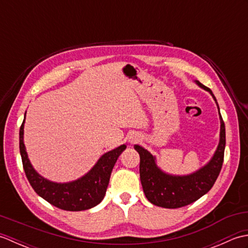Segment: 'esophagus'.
Masks as SVG:
<instances>
[{"label": "esophagus", "mask_w": 248, "mask_h": 248, "mask_svg": "<svg viewBox=\"0 0 248 248\" xmlns=\"http://www.w3.org/2000/svg\"><path fill=\"white\" fill-rule=\"evenodd\" d=\"M139 140H140V136L136 135V134H132L129 138L130 143H135V141H139Z\"/></svg>", "instance_id": "esophagus-1"}]
</instances>
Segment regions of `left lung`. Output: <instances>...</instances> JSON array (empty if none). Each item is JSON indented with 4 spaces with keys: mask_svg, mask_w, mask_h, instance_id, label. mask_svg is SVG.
Returning <instances> with one entry per match:
<instances>
[{
    "mask_svg": "<svg viewBox=\"0 0 248 248\" xmlns=\"http://www.w3.org/2000/svg\"><path fill=\"white\" fill-rule=\"evenodd\" d=\"M195 83L200 88L209 92L217 105L220 121L217 148L207 164L188 175L179 176L163 171L157 166L155 155L144 147L134 145V149L139 152L140 157V176L141 186L147 199L157 207L176 209L196 202L211 189L222 170L226 145L225 124L219 113L217 98L211 89L202 85L199 81H195Z\"/></svg>",
    "mask_w": 248,
    "mask_h": 248,
    "instance_id": "obj_1",
    "label": "left lung"
}]
</instances>
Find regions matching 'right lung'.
<instances>
[{"mask_svg":"<svg viewBox=\"0 0 248 248\" xmlns=\"http://www.w3.org/2000/svg\"><path fill=\"white\" fill-rule=\"evenodd\" d=\"M24 121L25 116L19 132L20 155L26 178L34 191L49 203L66 211H83L101 202L115 163L127 146L120 145L117 148L105 152L91 170L77 180L64 183L54 182L39 175L31 165L23 140Z\"/></svg>","mask_w":248,"mask_h":248,"instance_id":"add662e5","label":"right lung"}]
</instances>
